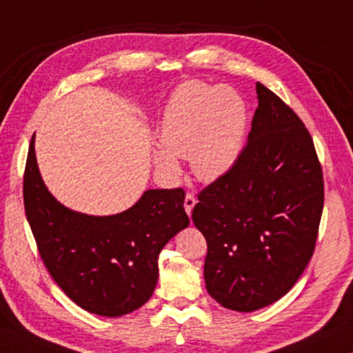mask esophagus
<instances>
[{
  "label": "esophagus",
  "mask_w": 353,
  "mask_h": 353,
  "mask_svg": "<svg viewBox=\"0 0 353 353\" xmlns=\"http://www.w3.org/2000/svg\"><path fill=\"white\" fill-rule=\"evenodd\" d=\"M194 204H196V198H194V194L187 193V196H185L183 207H185V212H187L188 216L191 214V212H193V207H194Z\"/></svg>",
  "instance_id": "34e87169"
}]
</instances>
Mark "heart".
I'll return each instance as SVG.
<instances>
[{
  "mask_svg": "<svg viewBox=\"0 0 353 353\" xmlns=\"http://www.w3.org/2000/svg\"><path fill=\"white\" fill-rule=\"evenodd\" d=\"M246 101L232 87L214 88L204 82L179 87L160 123V146L154 163L160 174L174 177L176 157H190L201 181H216L229 172L243 152L248 132Z\"/></svg>",
  "mask_w": 353,
  "mask_h": 353,
  "instance_id": "1",
  "label": "heart"
}]
</instances>
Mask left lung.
<instances>
[{"mask_svg": "<svg viewBox=\"0 0 353 353\" xmlns=\"http://www.w3.org/2000/svg\"><path fill=\"white\" fill-rule=\"evenodd\" d=\"M256 99L240 159L201 191L191 214L207 240L208 294L244 313L271 305L294 286L313 255L324 207L312 135L260 82Z\"/></svg>", "mask_w": 353, "mask_h": 353, "instance_id": "obj_1", "label": "left lung"}]
</instances>
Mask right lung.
Returning <instances> with one entry per match:
<instances>
[{"label":"right lung","mask_w":353,"mask_h":353,"mask_svg":"<svg viewBox=\"0 0 353 353\" xmlns=\"http://www.w3.org/2000/svg\"><path fill=\"white\" fill-rule=\"evenodd\" d=\"M29 145L23 198L28 223L46 270L71 301L93 314L118 318L149 301L159 279V254L190 219L185 191L146 190L112 216L70 210L40 176Z\"/></svg>","instance_id":"right-lung-1"}]
</instances>
